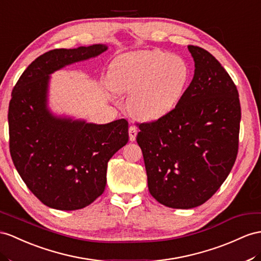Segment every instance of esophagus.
Wrapping results in <instances>:
<instances>
[{
  "label": "esophagus",
  "instance_id": "1",
  "mask_svg": "<svg viewBox=\"0 0 261 261\" xmlns=\"http://www.w3.org/2000/svg\"><path fill=\"white\" fill-rule=\"evenodd\" d=\"M138 135V130L136 126H130L129 128V138H130V141H136V138Z\"/></svg>",
  "mask_w": 261,
  "mask_h": 261
}]
</instances>
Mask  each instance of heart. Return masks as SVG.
Instances as JSON below:
<instances>
[{"instance_id":"obj_1","label":"heart","mask_w":261,"mask_h":261,"mask_svg":"<svg viewBox=\"0 0 261 261\" xmlns=\"http://www.w3.org/2000/svg\"><path fill=\"white\" fill-rule=\"evenodd\" d=\"M190 77L185 59L159 49L119 56L109 67V85L118 93H129L133 117L152 121L168 115L178 103Z\"/></svg>"}]
</instances>
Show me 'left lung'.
<instances>
[{"instance_id": "1", "label": "left lung", "mask_w": 261, "mask_h": 261, "mask_svg": "<svg viewBox=\"0 0 261 261\" xmlns=\"http://www.w3.org/2000/svg\"><path fill=\"white\" fill-rule=\"evenodd\" d=\"M195 70L188 89L168 115L139 124L151 195L172 208L204 204L224 183L236 161L242 118L238 91L211 53L189 46Z\"/></svg>"}]
</instances>
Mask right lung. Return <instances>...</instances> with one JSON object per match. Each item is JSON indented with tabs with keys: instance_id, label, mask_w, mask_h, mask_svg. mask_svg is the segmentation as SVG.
Here are the masks:
<instances>
[{
	"instance_id": "right-lung-1",
	"label": "right lung",
	"mask_w": 261,
	"mask_h": 261,
	"mask_svg": "<svg viewBox=\"0 0 261 261\" xmlns=\"http://www.w3.org/2000/svg\"><path fill=\"white\" fill-rule=\"evenodd\" d=\"M103 44L53 49L37 57L19 77L9 107L10 152L26 186L50 208H84L102 194L107 166L128 143V121L106 124L54 115L48 107L50 75L97 57Z\"/></svg>"
}]
</instances>
